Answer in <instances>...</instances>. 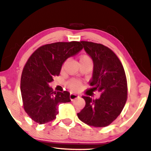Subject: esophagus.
Returning <instances> with one entry per match:
<instances>
[{"label":"esophagus","mask_w":151,"mask_h":151,"mask_svg":"<svg viewBox=\"0 0 151 151\" xmlns=\"http://www.w3.org/2000/svg\"><path fill=\"white\" fill-rule=\"evenodd\" d=\"M79 96L78 95L73 94V93H71V94H70V100H75V99L78 98H79Z\"/></svg>","instance_id":"1"}]
</instances>
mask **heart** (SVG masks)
Returning a JSON list of instances; mask_svg holds the SVG:
<instances>
[{
    "label": "heart",
    "instance_id": "heart-1",
    "mask_svg": "<svg viewBox=\"0 0 151 151\" xmlns=\"http://www.w3.org/2000/svg\"><path fill=\"white\" fill-rule=\"evenodd\" d=\"M84 61H91V59L87 55H83L81 56L79 58V62L82 63ZM68 87L70 90H72V91H79L81 88V83L77 80H70L68 82Z\"/></svg>",
    "mask_w": 151,
    "mask_h": 151
}]
</instances>
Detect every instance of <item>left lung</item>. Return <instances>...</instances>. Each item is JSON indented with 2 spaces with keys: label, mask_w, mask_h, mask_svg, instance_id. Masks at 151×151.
I'll return each mask as SVG.
<instances>
[{
  "label": "left lung",
  "mask_w": 151,
  "mask_h": 151,
  "mask_svg": "<svg viewBox=\"0 0 151 151\" xmlns=\"http://www.w3.org/2000/svg\"><path fill=\"white\" fill-rule=\"evenodd\" d=\"M83 49L93 62L92 79L89 82L93 91L101 93L93 100L83 96L86 105L78 118L91 126L106 127L120 115L127 100V88L125 70L113 51L101 44L81 41Z\"/></svg>",
  "instance_id": "obj_1"
}]
</instances>
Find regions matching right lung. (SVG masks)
Listing matches in <instances>:
<instances>
[{
  "mask_svg": "<svg viewBox=\"0 0 151 151\" xmlns=\"http://www.w3.org/2000/svg\"><path fill=\"white\" fill-rule=\"evenodd\" d=\"M82 49L80 42L49 44L38 48L28 60L22 72L21 93L25 111L36 123L54 120L59 104L71 101L68 91H53L49 83L60 74L67 59Z\"/></svg>",
  "mask_w": 151,
  "mask_h": 151,
  "instance_id": "right-lung-1",
  "label": "right lung"
}]
</instances>
